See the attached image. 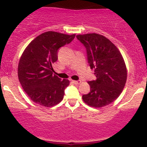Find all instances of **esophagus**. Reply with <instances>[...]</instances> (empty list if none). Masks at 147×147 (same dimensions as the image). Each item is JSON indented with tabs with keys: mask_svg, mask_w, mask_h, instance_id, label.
I'll list each match as a JSON object with an SVG mask.
<instances>
[{
	"mask_svg": "<svg viewBox=\"0 0 147 147\" xmlns=\"http://www.w3.org/2000/svg\"><path fill=\"white\" fill-rule=\"evenodd\" d=\"M72 82H73V84H76V85H78L80 84L81 83V81H72Z\"/></svg>",
	"mask_w": 147,
	"mask_h": 147,
	"instance_id": "obj_1",
	"label": "esophagus"
}]
</instances>
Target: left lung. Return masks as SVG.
Returning a JSON list of instances; mask_svg holds the SVG:
<instances>
[{
	"label": "left lung",
	"mask_w": 147,
	"mask_h": 147,
	"mask_svg": "<svg viewBox=\"0 0 147 147\" xmlns=\"http://www.w3.org/2000/svg\"><path fill=\"white\" fill-rule=\"evenodd\" d=\"M86 49L88 63L94 69L96 79L88 81L90 91L83 95L86 104L102 107L115 100L127 81V69L123 57L115 45L100 34L76 36Z\"/></svg>",
	"instance_id": "obj_1"
}]
</instances>
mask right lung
Segmentation results:
<instances>
[{
	"label": "right lung",
	"mask_w": 147,
	"mask_h": 147,
	"mask_svg": "<svg viewBox=\"0 0 147 147\" xmlns=\"http://www.w3.org/2000/svg\"><path fill=\"white\" fill-rule=\"evenodd\" d=\"M76 34L46 32L28 45L20 59L18 78L30 99L45 107L62 100L69 81L54 75L52 64L58 59V50L70 43Z\"/></svg>",
	"instance_id": "obj_1"
}]
</instances>
